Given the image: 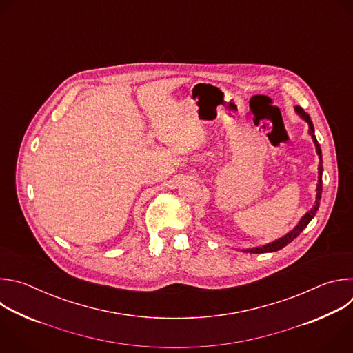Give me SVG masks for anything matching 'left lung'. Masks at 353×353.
<instances>
[{"label":"left lung","mask_w":353,"mask_h":353,"mask_svg":"<svg viewBox=\"0 0 353 353\" xmlns=\"http://www.w3.org/2000/svg\"><path fill=\"white\" fill-rule=\"evenodd\" d=\"M295 111L307 122V125H309V133H310V136H312V139H313V142H314V145H316V152H317L319 159H320V163H319V182H317V188H316L317 194H316L314 205H313V207L307 211V213L301 219L299 224H298L291 232H288L285 236L279 238V239H276V241H274V242H271V243L263 245V246H257V248H252V249H245L243 252H248V253H267V252H276V250H279V249H283L284 246H287L288 243H291L296 236H299V234L307 227V224L313 220V217L316 216L317 210H319L320 200H321V192H323V179H321V178H323V176H321V175H323V160H321V149H320V145H319L317 139H316V136H314V126H313V122H312L309 114H306L305 110H303L302 107H299V105L295 107Z\"/></svg>","instance_id":"1"}]
</instances>
